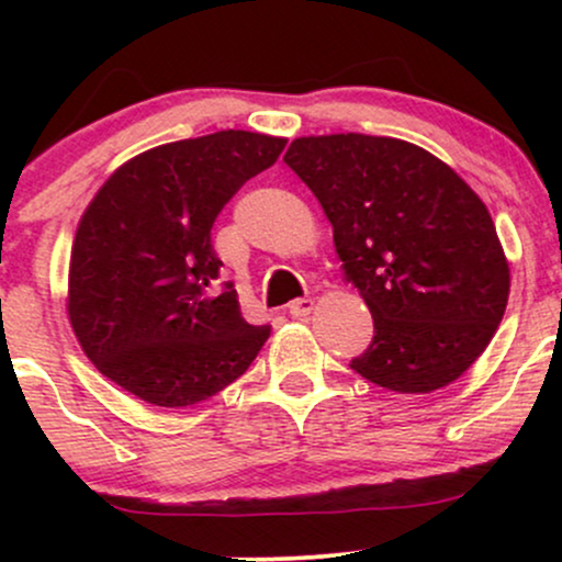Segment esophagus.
Segmentation results:
<instances>
[{
  "mask_svg": "<svg viewBox=\"0 0 562 562\" xmlns=\"http://www.w3.org/2000/svg\"><path fill=\"white\" fill-rule=\"evenodd\" d=\"M312 308H314V301L312 299H295L288 306V312H290V317L301 319V317H308V314H312Z\"/></svg>",
  "mask_w": 562,
  "mask_h": 562,
  "instance_id": "esophagus-1",
  "label": "esophagus"
}]
</instances>
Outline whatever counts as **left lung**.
I'll return each instance as SVG.
<instances>
[{
  "label": "left lung",
  "instance_id": "left-lung-1",
  "mask_svg": "<svg viewBox=\"0 0 562 562\" xmlns=\"http://www.w3.org/2000/svg\"><path fill=\"white\" fill-rule=\"evenodd\" d=\"M285 164L319 200L346 280L375 319L351 370L396 393L465 375L509 295L492 214L465 179L412 142L370 134L299 137Z\"/></svg>",
  "mask_w": 562,
  "mask_h": 562
}]
</instances>
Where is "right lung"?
<instances>
[{
  "label": "right lung",
  "instance_id": "add662e5",
  "mask_svg": "<svg viewBox=\"0 0 562 562\" xmlns=\"http://www.w3.org/2000/svg\"><path fill=\"white\" fill-rule=\"evenodd\" d=\"M285 142L243 128L169 142L97 190L70 248L68 319L108 380L179 409L248 370L272 327L243 319L211 227Z\"/></svg>",
  "mask_w": 562,
  "mask_h": 562
}]
</instances>
